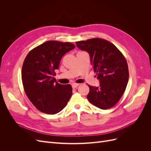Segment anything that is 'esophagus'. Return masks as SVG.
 Wrapping results in <instances>:
<instances>
[{
    "mask_svg": "<svg viewBox=\"0 0 151 151\" xmlns=\"http://www.w3.org/2000/svg\"><path fill=\"white\" fill-rule=\"evenodd\" d=\"M79 86V84H77V83H74V84H72V86L73 88H76L77 87Z\"/></svg>",
    "mask_w": 151,
    "mask_h": 151,
    "instance_id": "obj_1",
    "label": "esophagus"
}]
</instances>
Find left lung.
Masks as SVG:
<instances>
[{
  "label": "left lung",
  "mask_w": 151,
  "mask_h": 151,
  "mask_svg": "<svg viewBox=\"0 0 151 151\" xmlns=\"http://www.w3.org/2000/svg\"><path fill=\"white\" fill-rule=\"evenodd\" d=\"M76 43L79 49L89 54L94 72L100 82L98 87L89 86L87 98L100 109L112 108L124 93L129 81L125 58L115 45L106 40L96 38Z\"/></svg>",
  "instance_id": "1"
}]
</instances>
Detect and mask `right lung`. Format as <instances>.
<instances>
[{
	"label": "right lung",
	"instance_id": "1",
	"mask_svg": "<svg viewBox=\"0 0 151 151\" xmlns=\"http://www.w3.org/2000/svg\"><path fill=\"white\" fill-rule=\"evenodd\" d=\"M74 48L71 43L48 41L26 57L21 70L22 84L28 99L40 111L54 115L69 101L71 85L59 84L53 76L62 57Z\"/></svg>",
	"mask_w": 151,
	"mask_h": 151
}]
</instances>
